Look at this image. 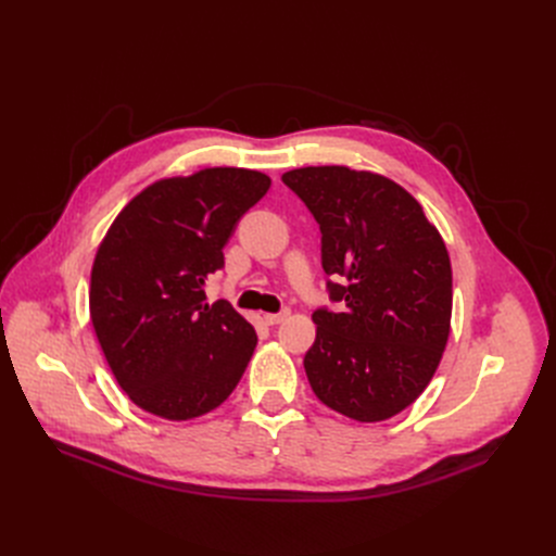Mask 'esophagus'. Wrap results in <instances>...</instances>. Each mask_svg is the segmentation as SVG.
<instances>
[{
	"label": "esophagus",
	"instance_id": "obj_1",
	"mask_svg": "<svg viewBox=\"0 0 556 556\" xmlns=\"http://www.w3.org/2000/svg\"><path fill=\"white\" fill-rule=\"evenodd\" d=\"M286 317H288V311H283V313H266V315H263V323L275 327V325H281Z\"/></svg>",
	"mask_w": 556,
	"mask_h": 556
}]
</instances>
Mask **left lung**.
Here are the masks:
<instances>
[{
	"mask_svg": "<svg viewBox=\"0 0 556 556\" xmlns=\"http://www.w3.org/2000/svg\"><path fill=\"white\" fill-rule=\"evenodd\" d=\"M323 231L329 295L304 369L315 396L363 424L415 403L440 367L451 333L453 273L442 233L386 175L304 166L281 175Z\"/></svg>",
	"mask_w": 556,
	"mask_h": 556,
	"instance_id": "obj_1",
	"label": "left lung"
}]
</instances>
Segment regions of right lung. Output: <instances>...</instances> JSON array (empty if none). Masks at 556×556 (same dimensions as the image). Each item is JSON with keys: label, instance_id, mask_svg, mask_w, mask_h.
Wrapping results in <instances>:
<instances>
[{"label": "right lung", "instance_id": "1", "mask_svg": "<svg viewBox=\"0 0 556 556\" xmlns=\"http://www.w3.org/2000/svg\"><path fill=\"white\" fill-rule=\"evenodd\" d=\"M270 189L266 173L212 166L137 193L103 237L90 317L116 383L141 410L189 421L239 386L256 333L229 302L204 300L239 218Z\"/></svg>", "mask_w": 556, "mask_h": 556}]
</instances>
